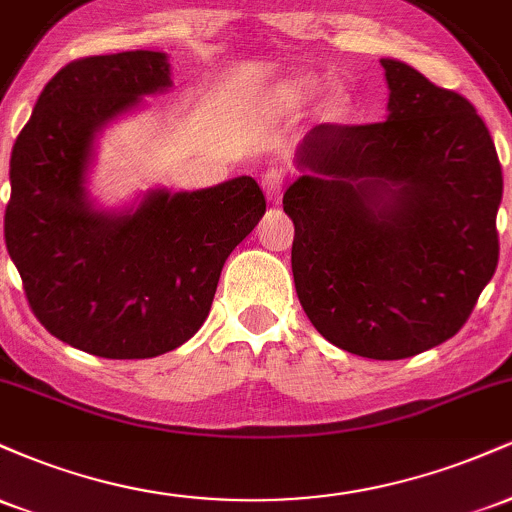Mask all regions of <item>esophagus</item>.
<instances>
[{
	"instance_id": "34e87169",
	"label": "esophagus",
	"mask_w": 512,
	"mask_h": 512,
	"mask_svg": "<svg viewBox=\"0 0 512 512\" xmlns=\"http://www.w3.org/2000/svg\"><path fill=\"white\" fill-rule=\"evenodd\" d=\"M284 180H286V173L281 168H267V173L262 175V190L264 195L272 204H279L281 199V187H284Z\"/></svg>"
}]
</instances>
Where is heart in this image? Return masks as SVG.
<instances>
[{"instance_id": "obj_1", "label": "heart", "mask_w": 512, "mask_h": 512, "mask_svg": "<svg viewBox=\"0 0 512 512\" xmlns=\"http://www.w3.org/2000/svg\"><path fill=\"white\" fill-rule=\"evenodd\" d=\"M317 91H320V81L310 79V76H298V79L286 81V84L276 88L274 98L281 105H289V108H303ZM349 108L351 96L344 88H332V91L327 93L325 101H322V115H325L327 120H339V117L349 113Z\"/></svg>"}]
</instances>
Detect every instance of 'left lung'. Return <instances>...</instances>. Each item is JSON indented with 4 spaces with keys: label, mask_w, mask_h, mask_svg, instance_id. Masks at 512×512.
Segmentation results:
<instances>
[{
    "label": "left lung",
    "mask_w": 512,
    "mask_h": 512,
    "mask_svg": "<svg viewBox=\"0 0 512 512\" xmlns=\"http://www.w3.org/2000/svg\"><path fill=\"white\" fill-rule=\"evenodd\" d=\"M380 64L387 120L310 129L284 211L315 330L349 354L397 361L472 315L498 264L503 173L467 98L404 62Z\"/></svg>",
    "instance_id": "left-lung-1"
}]
</instances>
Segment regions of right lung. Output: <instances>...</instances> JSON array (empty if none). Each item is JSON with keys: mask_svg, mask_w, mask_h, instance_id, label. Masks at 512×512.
Returning <instances> with one entry per match:
<instances>
[{"mask_svg": "<svg viewBox=\"0 0 512 512\" xmlns=\"http://www.w3.org/2000/svg\"><path fill=\"white\" fill-rule=\"evenodd\" d=\"M170 86L166 52L81 57L48 81L11 151L9 257L40 325L86 354L154 358L185 344L207 320L223 262L267 209L248 175L151 190L125 211L93 207L96 134Z\"/></svg>", "mask_w": 512, "mask_h": 512, "instance_id": "1", "label": "right lung"}]
</instances>
